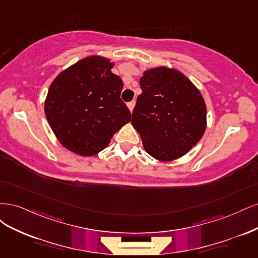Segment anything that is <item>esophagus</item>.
<instances>
[{
	"mask_svg": "<svg viewBox=\"0 0 258 258\" xmlns=\"http://www.w3.org/2000/svg\"><path fill=\"white\" fill-rule=\"evenodd\" d=\"M135 105H136V101L134 100V101H131V102H129L128 103V107H129V110H130V112H132L134 111V108H135Z\"/></svg>",
	"mask_w": 258,
	"mask_h": 258,
	"instance_id": "1",
	"label": "esophagus"
}]
</instances>
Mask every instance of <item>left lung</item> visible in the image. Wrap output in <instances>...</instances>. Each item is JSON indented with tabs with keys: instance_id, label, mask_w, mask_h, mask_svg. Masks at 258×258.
<instances>
[{
	"instance_id": "8db88e82",
	"label": "left lung",
	"mask_w": 258,
	"mask_h": 258,
	"mask_svg": "<svg viewBox=\"0 0 258 258\" xmlns=\"http://www.w3.org/2000/svg\"><path fill=\"white\" fill-rule=\"evenodd\" d=\"M131 123L144 150L159 161L182 157L196 145L207 127V107L200 91L175 69L146 70L140 79Z\"/></svg>"
}]
</instances>
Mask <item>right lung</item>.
Masks as SVG:
<instances>
[{
    "label": "right lung",
    "instance_id": "right-lung-1",
    "mask_svg": "<svg viewBox=\"0 0 258 258\" xmlns=\"http://www.w3.org/2000/svg\"><path fill=\"white\" fill-rule=\"evenodd\" d=\"M114 62L89 56L62 71L51 83L45 100V114L59 142L81 156L103 151L131 113L120 99L119 76Z\"/></svg>",
    "mask_w": 258,
    "mask_h": 258
}]
</instances>
